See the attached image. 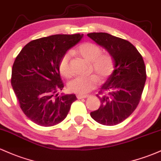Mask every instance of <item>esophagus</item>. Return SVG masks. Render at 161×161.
Returning a JSON list of instances; mask_svg holds the SVG:
<instances>
[{
    "label": "esophagus",
    "mask_w": 161,
    "mask_h": 161,
    "mask_svg": "<svg viewBox=\"0 0 161 161\" xmlns=\"http://www.w3.org/2000/svg\"><path fill=\"white\" fill-rule=\"evenodd\" d=\"M88 95H76V97L78 99H82V98H86V97H88Z\"/></svg>",
    "instance_id": "34e87169"
}]
</instances>
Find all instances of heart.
Segmentation results:
<instances>
[{
  "label": "heart",
  "mask_w": 161,
  "mask_h": 161,
  "mask_svg": "<svg viewBox=\"0 0 161 161\" xmlns=\"http://www.w3.org/2000/svg\"><path fill=\"white\" fill-rule=\"evenodd\" d=\"M76 53L83 60L90 64V72L95 75L87 78L77 77L68 83V90L77 95H86L98 85L99 80L104 81L108 79L114 70V60L110 53H102L98 45L92 42H85L77 47ZM71 55L69 52L64 53L59 62V71L63 76H72L70 66Z\"/></svg>",
  "instance_id": "b5f03b06"
}]
</instances>
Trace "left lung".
Masks as SVG:
<instances>
[{
  "label": "left lung",
  "mask_w": 161,
  "mask_h": 161,
  "mask_svg": "<svg viewBox=\"0 0 161 161\" xmlns=\"http://www.w3.org/2000/svg\"><path fill=\"white\" fill-rule=\"evenodd\" d=\"M113 57L114 70L97 97L101 106L90 115L96 122L114 125L124 121L137 108L146 81V69L141 53L128 41L105 32L87 35Z\"/></svg>",
  "instance_id": "left-lung-1"
}]
</instances>
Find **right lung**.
<instances>
[{
  "mask_svg": "<svg viewBox=\"0 0 161 161\" xmlns=\"http://www.w3.org/2000/svg\"><path fill=\"white\" fill-rule=\"evenodd\" d=\"M83 35H54L29 42L16 57L11 85L21 110L30 120L52 126L67 116L74 94L59 96L64 88L59 71L63 55L82 39Z\"/></svg>",
  "mask_w": 161,
  "mask_h": 161,
  "instance_id": "obj_1",
  "label": "right lung"
}]
</instances>
